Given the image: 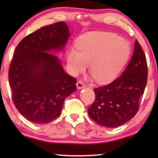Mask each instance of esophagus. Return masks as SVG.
Returning <instances> with one entry per match:
<instances>
[{"label":"esophagus","instance_id":"34e87169","mask_svg":"<svg viewBox=\"0 0 158 158\" xmlns=\"http://www.w3.org/2000/svg\"><path fill=\"white\" fill-rule=\"evenodd\" d=\"M77 89H81V88H83L85 87V85L83 83V82L82 81H78L76 83Z\"/></svg>","mask_w":158,"mask_h":158}]
</instances>
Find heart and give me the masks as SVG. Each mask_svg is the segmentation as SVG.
I'll return each instance as SVG.
<instances>
[{"instance_id":"obj_1","label":"heart","mask_w":158,"mask_h":158,"mask_svg":"<svg viewBox=\"0 0 158 158\" xmlns=\"http://www.w3.org/2000/svg\"><path fill=\"white\" fill-rule=\"evenodd\" d=\"M77 49L68 54V63L75 74L83 73L90 64V73L98 83H108L117 77L131 54L129 42L117 34L90 31L80 36Z\"/></svg>"}]
</instances>
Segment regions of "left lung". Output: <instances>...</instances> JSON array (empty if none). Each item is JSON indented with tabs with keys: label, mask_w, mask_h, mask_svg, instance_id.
<instances>
[{
	"label": "left lung",
	"mask_w": 158,
	"mask_h": 158,
	"mask_svg": "<svg viewBox=\"0 0 158 158\" xmlns=\"http://www.w3.org/2000/svg\"><path fill=\"white\" fill-rule=\"evenodd\" d=\"M146 57L137 40L133 55L121 76L108 85L94 88V102L88 109L90 117L101 126L114 128L132 118L148 81Z\"/></svg>",
	"instance_id": "left-lung-1"
}]
</instances>
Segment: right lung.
<instances>
[{"label":"right lung","instance_id":"1","mask_svg":"<svg viewBox=\"0 0 158 158\" xmlns=\"http://www.w3.org/2000/svg\"><path fill=\"white\" fill-rule=\"evenodd\" d=\"M70 36L64 21L45 26L19 43L8 70L15 106L23 117L36 124L55 120L64 99L77 90V80L64 72L57 56Z\"/></svg>","mask_w":158,"mask_h":158}]
</instances>
